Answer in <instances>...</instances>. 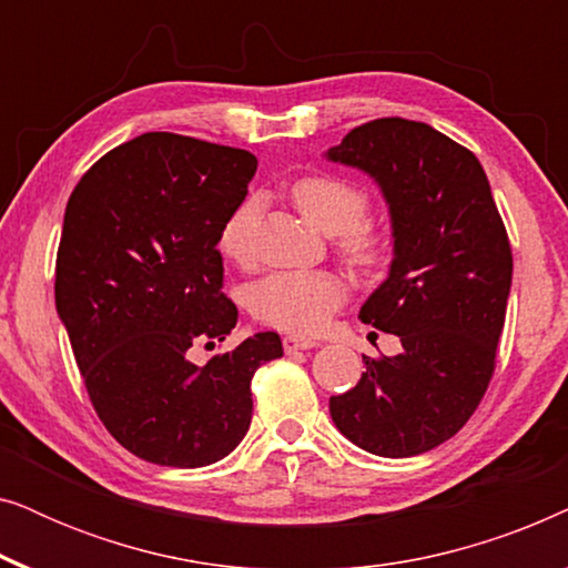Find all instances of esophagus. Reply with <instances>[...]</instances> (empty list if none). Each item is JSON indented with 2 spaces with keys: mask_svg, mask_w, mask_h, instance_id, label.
Segmentation results:
<instances>
[{
  "mask_svg": "<svg viewBox=\"0 0 568 568\" xmlns=\"http://www.w3.org/2000/svg\"><path fill=\"white\" fill-rule=\"evenodd\" d=\"M317 346L313 338H300V336H284V352H307V348Z\"/></svg>",
  "mask_w": 568,
  "mask_h": 568,
  "instance_id": "34e87169",
  "label": "esophagus"
}]
</instances>
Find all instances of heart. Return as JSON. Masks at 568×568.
<instances>
[{
	"label": "heart",
	"instance_id": "heart-1",
	"mask_svg": "<svg viewBox=\"0 0 568 568\" xmlns=\"http://www.w3.org/2000/svg\"><path fill=\"white\" fill-rule=\"evenodd\" d=\"M302 216L325 235H338V253L359 274H375L390 258V235L362 222L367 196L336 175H307L292 185ZM255 204L245 201L220 232V247L230 261L245 263ZM346 286L331 271H282L261 278L251 292V310L261 323L294 336H313L341 307Z\"/></svg>",
	"mask_w": 568,
	"mask_h": 568
}]
</instances>
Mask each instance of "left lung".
<instances>
[{
  "label": "left lung",
  "instance_id": "left-lung-1",
  "mask_svg": "<svg viewBox=\"0 0 568 568\" xmlns=\"http://www.w3.org/2000/svg\"><path fill=\"white\" fill-rule=\"evenodd\" d=\"M325 158L383 191L393 263L359 317L403 346L364 356L359 383L331 398V418L372 455L429 453L463 429L494 375L511 247L491 185L476 154L422 121H369Z\"/></svg>",
  "mask_w": 568,
  "mask_h": 568
}]
</instances>
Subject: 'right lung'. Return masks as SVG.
I'll use <instances>...</instances> for the list:
<instances>
[{
  "label": "right lung",
  "instance_id": "obj_1",
  "mask_svg": "<svg viewBox=\"0 0 568 568\" xmlns=\"http://www.w3.org/2000/svg\"><path fill=\"white\" fill-rule=\"evenodd\" d=\"M255 168L245 150L150 131L100 158L69 196L57 313L100 422L146 463L227 457L251 426L255 369L284 354L268 331L204 367L189 359L237 323L216 243Z\"/></svg>",
  "mask_w": 568,
  "mask_h": 568
}]
</instances>
